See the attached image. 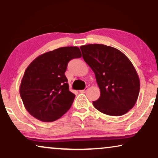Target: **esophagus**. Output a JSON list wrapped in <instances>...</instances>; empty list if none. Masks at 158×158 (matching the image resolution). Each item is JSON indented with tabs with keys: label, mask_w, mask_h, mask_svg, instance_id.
Returning a JSON list of instances; mask_svg holds the SVG:
<instances>
[{
	"label": "esophagus",
	"mask_w": 158,
	"mask_h": 158,
	"mask_svg": "<svg viewBox=\"0 0 158 158\" xmlns=\"http://www.w3.org/2000/svg\"><path fill=\"white\" fill-rule=\"evenodd\" d=\"M87 89H88V87H86L85 89H82V90H79V92H80V93H85V92L87 91Z\"/></svg>",
	"instance_id": "34e87169"
}]
</instances>
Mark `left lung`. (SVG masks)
<instances>
[{"label":"left lung","instance_id":"obj_1","mask_svg":"<svg viewBox=\"0 0 158 158\" xmlns=\"http://www.w3.org/2000/svg\"><path fill=\"white\" fill-rule=\"evenodd\" d=\"M82 57L95 75L100 97L93 106L101 113L120 116L137 100L140 89L138 73L130 60L119 50L102 44L80 47Z\"/></svg>","mask_w":158,"mask_h":158}]
</instances>
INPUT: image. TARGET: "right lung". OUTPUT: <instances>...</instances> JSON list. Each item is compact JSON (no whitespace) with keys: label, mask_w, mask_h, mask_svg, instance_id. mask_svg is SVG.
Here are the masks:
<instances>
[{"label":"right lung","mask_w":158,"mask_h":158,"mask_svg":"<svg viewBox=\"0 0 158 158\" xmlns=\"http://www.w3.org/2000/svg\"><path fill=\"white\" fill-rule=\"evenodd\" d=\"M81 57L78 47H63L37 56L29 65L19 93L29 114L41 121L52 122L70 109L75 94L69 91L65 72L69 60Z\"/></svg>","instance_id":"right-lung-1"}]
</instances>
